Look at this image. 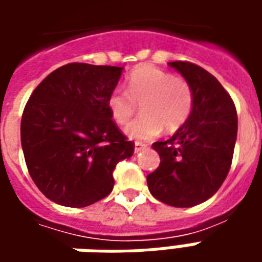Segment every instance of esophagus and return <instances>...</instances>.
Wrapping results in <instances>:
<instances>
[{"label": "esophagus", "instance_id": "34e87169", "mask_svg": "<svg viewBox=\"0 0 262 262\" xmlns=\"http://www.w3.org/2000/svg\"><path fill=\"white\" fill-rule=\"evenodd\" d=\"M146 147H147V146L143 144V143H135V153H140V151H143Z\"/></svg>", "mask_w": 262, "mask_h": 262}]
</instances>
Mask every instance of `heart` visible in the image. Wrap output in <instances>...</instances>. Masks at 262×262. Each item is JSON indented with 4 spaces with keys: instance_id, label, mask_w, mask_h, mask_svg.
<instances>
[{
    "instance_id": "1",
    "label": "heart",
    "mask_w": 262,
    "mask_h": 262,
    "mask_svg": "<svg viewBox=\"0 0 262 262\" xmlns=\"http://www.w3.org/2000/svg\"><path fill=\"white\" fill-rule=\"evenodd\" d=\"M142 118L126 127V135L147 142L161 132L181 129L193 109V91L189 82L156 66L143 64L130 73L126 91L114 90L109 94L108 111L118 125H126L142 103Z\"/></svg>"
}]
</instances>
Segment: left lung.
Segmentation results:
<instances>
[{"label":"left lung","instance_id":"left-lung-1","mask_svg":"<svg viewBox=\"0 0 262 262\" xmlns=\"http://www.w3.org/2000/svg\"><path fill=\"white\" fill-rule=\"evenodd\" d=\"M170 67L192 86L193 109L181 129L156 142L157 170L147 176L150 193L176 208H191L213 196L230 170L237 137L234 102L216 77L189 61Z\"/></svg>","mask_w":262,"mask_h":262}]
</instances>
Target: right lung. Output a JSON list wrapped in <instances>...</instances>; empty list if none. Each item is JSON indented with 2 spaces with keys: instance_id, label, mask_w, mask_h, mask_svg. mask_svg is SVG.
Wrapping results in <instances>:
<instances>
[{
  "instance_id": "add662e5",
  "label": "right lung",
  "mask_w": 262,
  "mask_h": 262,
  "mask_svg": "<svg viewBox=\"0 0 262 262\" xmlns=\"http://www.w3.org/2000/svg\"><path fill=\"white\" fill-rule=\"evenodd\" d=\"M123 67L70 63L32 92L20 120L26 167L50 201L84 208L114 189V170L135 151L109 114Z\"/></svg>"
}]
</instances>
